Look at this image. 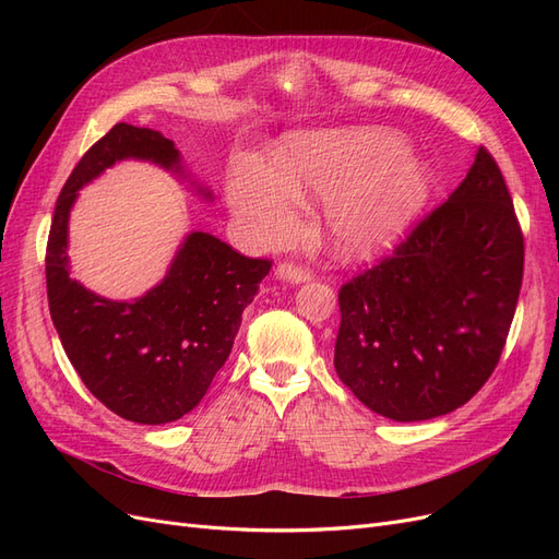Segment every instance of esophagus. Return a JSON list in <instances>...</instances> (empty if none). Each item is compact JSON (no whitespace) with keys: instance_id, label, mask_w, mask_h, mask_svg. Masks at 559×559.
Returning a JSON list of instances; mask_svg holds the SVG:
<instances>
[{"instance_id":"esophagus-1","label":"esophagus","mask_w":559,"mask_h":559,"mask_svg":"<svg viewBox=\"0 0 559 559\" xmlns=\"http://www.w3.org/2000/svg\"><path fill=\"white\" fill-rule=\"evenodd\" d=\"M275 277L289 282V284H302L310 280V270L294 265V263H280L275 270Z\"/></svg>"}]
</instances>
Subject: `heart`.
Listing matches in <instances>:
<instances>
[{
	"mask_svg": "<svg viewBox=\"0 0 559 559\" xmlns=\"http://www.w3.org/2000/svg\"><path fill=\"white\" fill-rule=\"evenodd\" d=\"M429 195V165L394 134L370 128L294 134L277 167L247 158L228 181L233 214L263 245L294 238L300 200L326 202V240L347 261L392 249Z\"/></svg>",
	"mask_w": 559,
	"mask_h": 559,
	"instance_id": "heart-1",
	"label": "heart"
}]
</instances>
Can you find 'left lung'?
Masks as SVG:
<instances>
[{"label": "left lung", "instance_id": "left-lung-1", "mask_svg": "<svg viewBox=\"0 0 559 559\" xmlns=\"http://www.w3.org/2000/svg\"><path fill=\"white\" fill-rule=\"evenodd\" d=\"M522 263L513 200L480 146L448 202L392 259L341 289L337 378L366 408L394 421L456 411L501 357Z\"/></svg>", "mask_w": 559, "mask_h": 559}]
</instances>
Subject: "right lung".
I'll return each mask as SVG.
<instances>
[{"label":"right lung","instance_id":"add662e5","mask_svg":"<svg viewBox=\"0 0 559 559\" xmlns=\"http://www.w3.org/2000/svg\"><path fill=\"white\" fill-rule=\"evenodd\" d=\"M121 160L154 163L212 202L210 186L186 170L173 140L116 123L58 195L46 247L48 310L67 357L99 403L138 425H167L207 394L270 261L247 259L214 235L191 230L165 277L144 296L111 300L86 289L70 275V214L83 186Z\"/></svg>","mask_w":559,"mask_h":559}]
</instances>
